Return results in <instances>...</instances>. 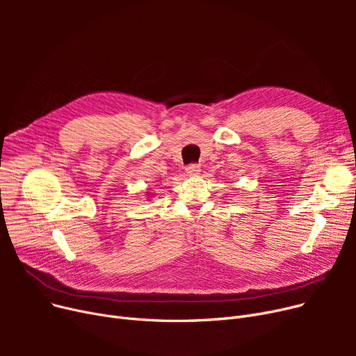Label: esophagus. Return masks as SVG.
Masks as SVG:
<instances>
[{"label":"esophagus","mask_w":356,"mask_h":356,"mask_svg":"<svg viewBox=\"0 0 356 356\" xmlns=\"http://www.w3.org/2000/svg\"><path fill=\"white\" fill-rule=\"evenodd\" d=\"M186 172H188V175H191V176L199 175V172H200V165H199L197 163H192V164H189L188 167H186Z\"/></svg>","instance_id":"1"}]
</instances>
